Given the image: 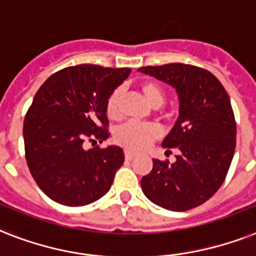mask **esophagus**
<instances>
[{"instance_id": "esophagus-1", "label": "esophagus", "mask_w": 256, "mask_h": 256, "mask_svg": "<svg viewBox=\"0 0 256 256\" xmlns=\"http://www.w3.org/2000/svg\"><path fill=\"white\" fill-rule=\"evenodd\" d=\"M135 155H136V154H135L134 151H132V150H124V158H126V160H132L135 158Z\"/></svg>"}]
</instances>
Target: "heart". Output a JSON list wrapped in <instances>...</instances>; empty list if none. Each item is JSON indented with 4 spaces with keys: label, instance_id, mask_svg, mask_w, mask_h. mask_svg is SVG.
<instances>
[{
    "label": "heart",
    "instance_id": "b5f03b06",
    "mask_svg": "<svg viewBox=\"0 0 256 256\" xmlns=\"http://www.w3.org/2000/svg\"><path fill=\"white\" fill-rule=\"evenodd\" d=\"M142 92L152 106H160L164 102V90L160 85L154 81H144L142 84ZM122 88L114 89L106 100V114L110 120L120 117V101H121ZM160 136V128L154 124H138L128 122L122 124L114 132V139L118 144L128 150H144L151 143Z\"/></svg>",
    "mask_w": 256,
    "mask_h": 256
}]
</instances>
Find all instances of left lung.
<instances>
[{"mask_svg":"<svg viewBox=\"0 0 256 256\" xmlns=\"http://www.w3.org/2000/svg\"><path fill=\"white\" fill-rule=\"evenodd\" d=\"M138 70L172 85L180 101L175 126L162 143L180 154L172 164L154 159L151 172L140 180L142 190L168 210L193 209L220 189L234 156L236 124L229 94L214 74L190 64Z\"/></svg>","mask_w":256,"mask_h":256,"instance_id":"1","label":"left lung"}]
</instances>
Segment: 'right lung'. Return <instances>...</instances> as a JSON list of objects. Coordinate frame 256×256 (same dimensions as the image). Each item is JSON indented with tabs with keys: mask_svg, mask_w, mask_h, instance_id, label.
Masks as SVG:
<instances>
[{
	"mask_svg": "<svg viewBox=\"0 0 256 256\" xmlns=\"http://www.w3.org/2000/svg\"><path fill=\"white\" fill-rule=\"evenodd\" d=\"M130 70L93 64L63 68L34 96L24 122V155L31 176L51 200L82 206L110 189L124 150H84L82 143H101L110 135L106 100Z\"/></svg>",
	"mask_w": 256,
	"mask_h": 256,
	"instance_id": "1",
	"label": "right lung"
}]
</instances>
